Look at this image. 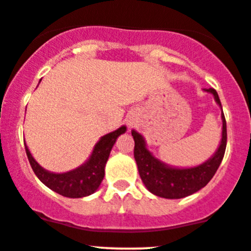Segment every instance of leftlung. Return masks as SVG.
<instances>
[{
  "label": "left lung",
  "mask_w": 251,
  "mask_h": 251,
  "mask_svg": "<svg viewBox=\"0 0 251 251\" xmlns=\"http://www.w3.org/2000/svg\"><path fill=\"white\" fill-rule=\"evenodd\" d=\"M206 92L211 93L216 102L221 106L219 95L214 88H209ZM222 108V107H221ZM222 139L218 151L205 163L188 169H176L170 168L154 158L145 146L143 136L135 130L131 131L135 146H134V158L138 164L139 174L147 190L153 195L168 200L187 197L192 193L203 188L215 175L219 165L221 164L226 151L227 129L226 120L222 112Z\"/></svg>",
  "instance_id": "left-lung-1"
}]
</instances>
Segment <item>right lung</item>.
<instances>
[{
	"label": "right lung",
	"instance_id": "1",
	"mask_svg": "<svg viewBox=\"0 0 251 251\" xmlns=\"http://www.w3.org/2000/svg\"><path fill=\"white\" fill-rule=\"evenodd\" d=\"M126 131V126L106 134L95 145L92 156L86 164L64 174H54L43 169L31 156L27 146H25L27 158L36 176L54 192L69 198H81L92 195L101 183L105 175V164L116 139Z\"/></svg>",
	"mask_w": 251,
	"mask_h": 251
}]
</instances>
